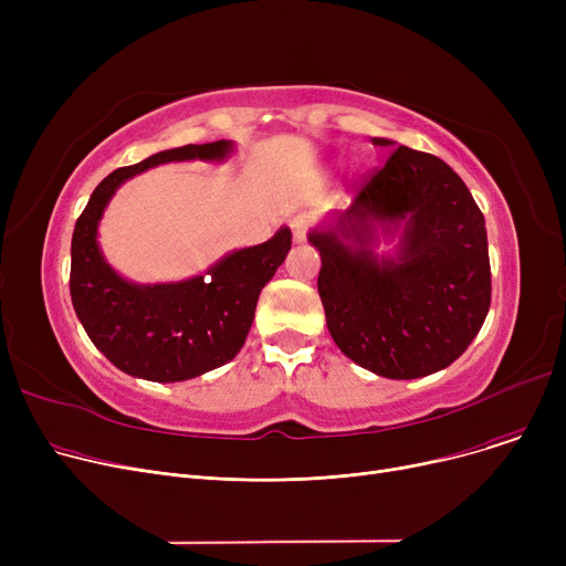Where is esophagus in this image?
Segmentation results:
<instances>
[{
    "label": "esophagus",
    "instance_id": "esophagus-1",
    "mask_svg": "<svg viewBox=\"0 0 566 566\" xmlns=\"http://www.w3.org/2000/svg\"><path fill=\"white\" fill-rule=\"evenodd\" d=\"M289 227H291V231H293V241H295V243H303L307 231H310V227H312V218H310L307 213H301V216L291 218Z\"/></svg>",
    "mask_w": 566,
    "mask_h": 566
}]
</instances>
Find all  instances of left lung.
<instances>
[{
	"mask_svg": "<svg viewBox=\"0 0 566 566\" xmlns=\"http://www.w3.org/2000/svg\"><path fill=\"white\" fill-rule=\"evenodd\" d=\"M378 228L402 231L395 258L373 254ZM310 243L321 254L316 284L335 344L378 376L408 380L450 367L484 325V216L461 176L431 154L397 146Z\"/></svg>",
	"mask_w": 566,
	"mask_h": 566,
	"instance_id": "1",
	"label": "left lung"
}]
</instances>
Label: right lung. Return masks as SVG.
Returning a JSON list of instances; mask_svg holds the SVG:
<instances>
[{
	"label": "right lung",
	"instance_id": "obj_1",
	"mask_svg": "<svg viewBox=\"0 0 566 566\" xmlns=\"http://www.w3.org/2000/svg\"><path fill=\"white\" fill-rule=\"evenodd\" d=\"M233 144H188L137 165L114 169L75 222L71 243V298L88 339L135 378L176 382L233 360L252 328L261 289L291 250V229L271 241L235 250L206 275L169 284H133L112 271L98 248V222L116 188L163 163L224 160Z\"/></svg>",
	"mask_w": 566,
	"mask_h": 566
}]
</instances>
